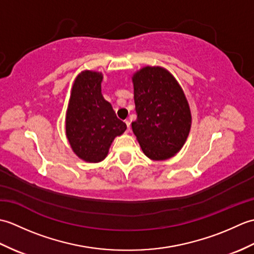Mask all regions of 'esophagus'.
<instances>
[{"label":"esophagus","instance_id":"1","mask_svg":"<svg viewBox=\"0 0 254 254\" xmlns=\"http://www.w3.org/2000/svg\"><path fill=\"white\" fill-rule=\"evenodd\" d=\"M126 124H127V131L128 132L131 130V123H130V121L128 120H126Z\"/></svg>","mask_w":254,"mask_h":254}]
</instances>
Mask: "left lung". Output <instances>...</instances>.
Returning a JSON list of instances; mask_svg holds the SVG:
<instances>
[{"label": "left lung", "mask_w": 254, "mask_h": 254, "mask_svg": "<svg viewBox=\"0 0 254 254\" xmlns=\"http://www.w3.org/2000/svg\"><path fill=\"white\" fill-rule=\"evenodd\" d=\"M132 79L137 115L132 122L133 132L148 158H170L190 132L191 113L186 96L165 68L146 66Z\"/></svg>", "instance_id": "obj_1"}]
</instances>
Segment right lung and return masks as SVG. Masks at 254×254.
Instances as JSON below:
<instances>
[{"mask_svg":"<svg viewBox=\"0 0 254 254\" xmlns=\"http://www.w3.org/2000/svg\"><path fill=\"white\" fill-rule=\"evenodd\" d=\"M102 75L84 71L75 78L69 98L65 130L72 149L89 163L104 159L113 138L127 130L110 102L101 95Z\"/></svg>","mask_w":254,"mask_h":254,"instance_id":"1","label":"right lung"}]
</instances>
